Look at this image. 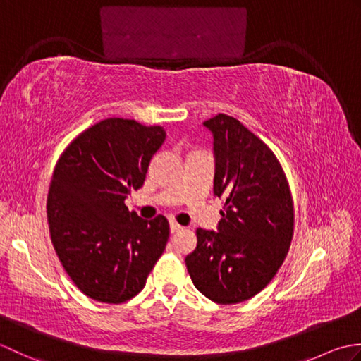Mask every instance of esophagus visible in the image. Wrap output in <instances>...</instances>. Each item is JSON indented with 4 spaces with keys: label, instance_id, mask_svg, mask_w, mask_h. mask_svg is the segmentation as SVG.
Wrapping results in <instances>:
<instances>
[{
    "label": "esophagus",
    "instance_id": "1",
    "mask_svg": "<svg viewBox=\"0 0 361 361\" xmlns=\"http://www.w3.org/2000/svg\"><path fill=\"white\" fill-rule=\"evenodd\" d=\"M181 229H183L181 225L176 224V221H171V233H178Z\"/></svg>",
    "mask_w": 361,
    "mask_h": 361
}]
</instances>
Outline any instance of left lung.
I'll return each instance as SVG.
<instances>
[{
    "mask_svg": "<svg viewBox=\"0 0 361 361\" xmlns=\"http://www.w3.org/2000/svg\"><path fill=\"white\" fill-rule=\"evenodd\" d=\"M203 124L214 136V194L225 200L219 231L197 229L185 262L197 290L217 304L256 296L278 273L295 231L287 176L273 150L228 114Z\"/></svg>",
    "mask_w": 361,
    "mask_h": 361,
    "instance_id": "8db88e82",
    "label": "left lung"
}]
</instances>
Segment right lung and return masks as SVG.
Returning <instances> with one entry per match:
<instances>
[{"instance_id":"right-lung-1","label":"right lung","mask_w":361,"mask_h":361,"mask_svg":"<svg viewBox=\"0 0 361 361\" xmlns=\"http://www.w3.org/2000/svg\"><path fill=\"white\" fill-rule=\"evenodd\" d=\"M164 140L159 126L109 118L75 136L54 169L46 202L54 250L94 301L136 296L166 248L167 219L144 220L126 206Z\"/></svg>"}]
</instances>
